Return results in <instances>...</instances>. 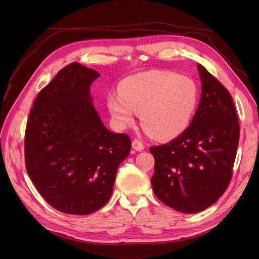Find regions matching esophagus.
<instances>
[{
	"label": "esophagus",
	"mask_w": 259,
	"mask_h": 259,
	"mask_svg": "<svg viewBox=\"0 0 259 259\" xmlns=\"http://www.w3.org/2000/svg\"><path fill=\"white\" fill-rule=\"evenodd\" d=\"M133 148L137 151H142L145 149V146L139 139H134L133 140Z\"/></svg>",
	"instance_id": "obj_1"
}]
</instances>
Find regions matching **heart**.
<instances>
[{
  "label": "heart",
  "mask_w": 259,
  "mask_h": 259,
  "mask_svg": "<svg viewBox=\"0 0 259 259\" xmlns=\"http://www.w3.org/2000/svg\"><path fill=\"white\" fill-rule=\"evenodd\" d=\"M197 102L198 89L191 79L153 70L125 78L119 95H109L107 106L117 128L134 124L137 112L148 135L168 140L187 129Z\"/></svg>",
  "instance_id": "1"
}]
</instances>
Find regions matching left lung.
Here are the masks:
<instances>
[{"instance_id":"left-lung-1","label":"left lung","mask_w":259,"mask_h":259,"mask_svg":"<svg viewBox=\"0 0 259 259\" xmlns=\"http://www.w3.org/2000/svg\"><path fill=\"white\" fill-rule=\"evenodd\" d=\"M200 102L190 125L166 145L152 146L151 185L164 205L185 213L205 210L232 180L239 123L228 90L198 64Z\"/></svg>"}]
</instances>
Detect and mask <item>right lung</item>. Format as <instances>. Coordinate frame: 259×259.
Listing matches in <instances>:
<instances>
[{
  "instance_id": "add662e5",
  "label": "right lung",
  "mask_w": 259,
  "mask_h": 259,
  "mask_svg": "<svg viewBox=\"0 0 259 259\" xmlns=\"http://www.w3.org/2000/svg\"><path fill=\"white\" fill-rule=\"evenodd\" d=\"M96 70L73 62L38 93L26 123L25 167L32 183L57 210L89 214L112 195L119 164L131 140L109 131L92 104Z\"/></svg>"
}]
</instances>
